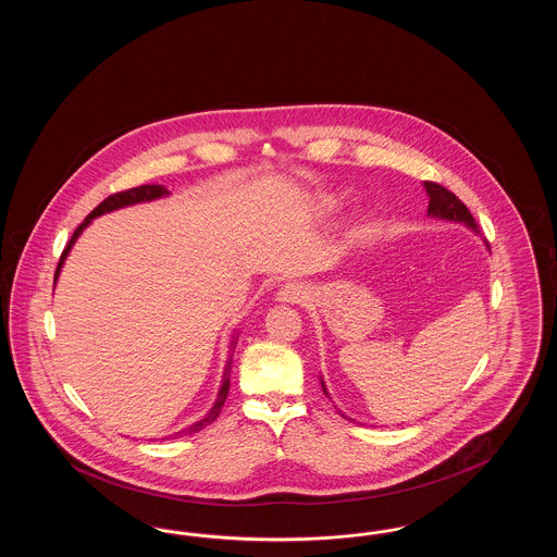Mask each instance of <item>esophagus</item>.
I'll return each instance as SVG.
<instances>
[{
    "label": "esophagus",
    "instance_id": "1",
    "mask_svg": "<svg viewBox=\"0 0 557 557\" xmlns=\"http://www.w3.org/2000/svg\"><path fill=\"white\" fill-rule=\"evenodd\" d=\"M275 298L280 300V302H302L305 298H307V288H302L300 284H286V286H282L277 294H275Z\"/></svg>",
    "mask_w": 557,
    "mask_h": 557
}]
</instances>
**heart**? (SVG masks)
<instances>
[{"label": "heart", "instance_id": "obj_1", "mask_svg": "<svg viewBox=\"0 0 557 557\" xmlns=\"http://www.w3.org/2000/svg\"><path fill=\"white\" fill-rule=\"evenodd\" d=\"M346 202V194L343 191H332V194H323L319 196L318 207L319 211L334 212L338 211Z\"/></svg>", "mask_w": 557, "mask_h": 557}]
</instances>
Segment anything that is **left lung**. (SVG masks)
<instances>
[{"label": "left lung", "instance_id": "1", "mask_svg": "<svg viewBox=\"0 0 557 557\" xmlns=\"http://www.w3.org/2000/svg\"><path fill=\"white\" fill-rule=\"evenodd\" d=\"M425 194L430 198L428 202V214L434 216V219H445V221H455V223H463L466 227H470L472 232L478 234V223L472 216V212L468 211V207L449 191L447 187L438 186V184H432V182H424ZM486 248H488V242H484ZM321 380V388H323V395L330 397L327 388H325V382L323 377ZM345 416V413H343Z\"/></svg>", "mask_w": 557, "mask_h": 557}]
</instances>
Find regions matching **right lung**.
Instances as JSON below:
<instances>
[{
    "label": "right lung",
    "mask_w": 557,
    "mask_h": 557,
    "mask_svg": "<svg viewBox=\"0 0 557 557\" xmlns=\"http://www.w3.org/2000/svg\"><path fill=\"white\" fill-rule=\"evenodd\" d=\"M171 191L166 189L164 186H139L132 187V189H125V191H119V194H112V196H108L104 202H100L94 211L89 212L87 216H85V221L81 223L79 227L75 230V234H73V238L69 242V246L64 248V252H62V257H60V261H58V267H55V275H53V284L58 282V275H60V271H62V265H64V261H66V257H69V252H71V248L75 246V242L79 238L81 234H83V230L96 219V216H102V214H107V212L119 211V209H125V207H133V205H141V202H152V200H159V198H164V196H169ZM238 336H234V341H232V348L236 346V341ZM232 357L234 355H230V359H227V363H225V371H223V377H221V386H219V393H216V398H214V403H212L211 409H209V413L202 418V420H198L196 424L189 425L186 430H180L175 436H182V434H191V432H198V430H202V428H207V425L212 424L214 420H216V416L221 413V407H223V403H225V398H227V393H230V373H232Z\"/></svg>",
    "instance_id": "add662e5"
}]
</instances>
